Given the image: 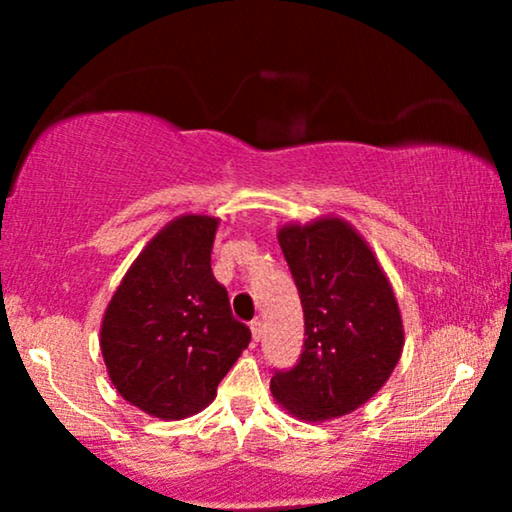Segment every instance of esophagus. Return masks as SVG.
Listing matches in <instances>:
<instances>
[{"mask_svg":"<svg viewBox=\"0 0 512 512\" xmlns=\"http://www.w3.org/2000/svg\"><path fill=\"white\" fill-rule=\"evenodd\" d=\"M261 333H263V321L254 319V321H251V335H254L256 342H258V338H261Z\"/></svg>","mask_w":512,"mask_h":512,"instance_id":"34e87169","label":"esophagus"}]
</instances>
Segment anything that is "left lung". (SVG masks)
Listing matches in <instances>:
<instances>
[{
  "mask_svg": "<svg viewBox=\"0 0 512 512\" xmlns=\"http://www.w3.org/2000/svg\"><path fill=\"white\" fill-rule=\"evenodd\" d=\"M305 317L300 359L275 370L272 396L307 422L342 417L375 396L403 352L391 284L363 237L340 219L279 230Z\"/></svg>",
  "mask_w": 512,
  "mask_h": 512,
  "instance_id": "8db88e82",
  "label": "left lung"
}]
</instances>
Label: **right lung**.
<instances>
[{
    "label": "right lung",
    "mask_w": 512,
    "mask_h": 512,
    "mask_svg": "<svg viewBox=\"0 0 512 512\" xmlns=\"http://www.w3.org/2000/svg\"><path fill=\"white\" fill-rule=\"evenodd\" d=\"M216 226L195 214L165 226L104 312L100 347L111 382L153 417L181 419L212 403L251 340L212 275Z\"/></svg>",
    "instance_id": "1"
}]
</instances>
